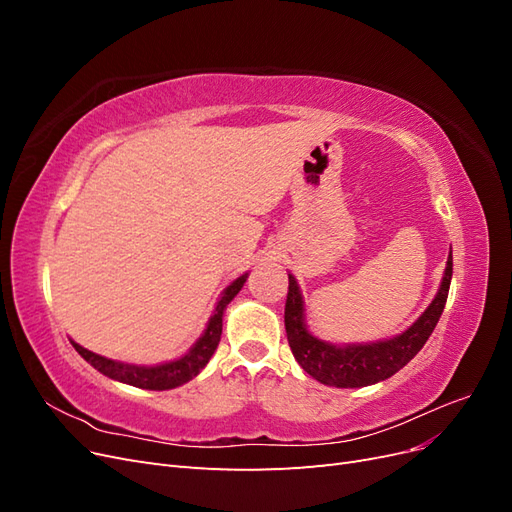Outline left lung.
I'll return each instance as SVG.
<instances>
[{"mask_svg":"<svg viewBox=\"0 0 512 512\" xmlns=\"http://www.w3.org/2000/svg\"><path fill=\"white\" fill-rule=\"evenodd\" d=\"M453 277V256H448L446 271L442 277V286L436 299L425 309L412 327L393 339L376 344L359 346H333L320 342L305 329L303 322V299L297 282L288 273V297L284 309V324L288 344L294 359L307 371L309 376L322 384L337 386V389H359V386L376 384L380 380L391 378L393 374L408 365L414 356L425 346L429 335L444 312Z\"/></svg>","mask_w":512,"mask_h":512,"instance_id":"1","label":"left lung"}]
</instances>
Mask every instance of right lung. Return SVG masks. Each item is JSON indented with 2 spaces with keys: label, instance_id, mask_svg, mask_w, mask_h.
I'll return each instance as SVG.
<instances>
[{
  "label": "right lung",
  "instance_id": "1",
  "mask_svg": "<svg viewBox=\"0 0 512 512\" xmlns=\"http://www.w3.org/2000/svg\"><path fill=\"white\" fill-rule=\"evenodd\" d=\"M245 280H247V273L237 277V280L222 292V299L218 301V305H215V312L207 324V331L203 333V337L198 339L188 354L181 356V359H177L173 363H164V365H156V367L128 365V363L104 359V356L91 352L76 342H72V346L89 365H94L100 374H104L108 378L126 382V384H132V386H138V389H147V391L175 389V386H181L188 380H192L194 376H198L200 369H205V365L209 363L215 348H218V344H220L224 309L232 299L237 297V292L243 288Z\"/></svg>",
  "mask_w": 512,
  "mask_h": 512
}]
</instances>
